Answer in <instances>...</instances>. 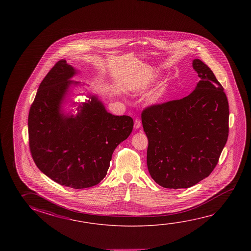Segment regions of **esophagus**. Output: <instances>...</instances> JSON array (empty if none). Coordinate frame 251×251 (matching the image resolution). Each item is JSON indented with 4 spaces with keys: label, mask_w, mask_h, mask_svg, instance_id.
Listing matches in <instances>:
<instances>
[{
    "label": "esophagus",
    "mask_w": 251,
    "mask_h": 251,
    "mask_svg": "<svg viewBox=\"0 0 251 251\" xmlns=\"http://www.w3.org/2000/svg\"><path fill=\"white\" fill-rule=\"evenodd\" d=\"M142 126V123H141V120L139 118H136L135 122H134V127L136 128H139Z\"/></svg>",
    "instance_id": "1"
}]
</instances>
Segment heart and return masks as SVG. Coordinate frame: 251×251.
Segmentation results:
<instances>
[{
	"mask_svg": "<svg viewBox=\"0 0 251 251\" xmlns=\"http://www.w3.org/2000/svg\"><path fill=\"white\" fill-rule=\"evenodd\" d=\"M165 93H166V88L164 87V86L160 87L158 90H156V92L151 96L150 102L153 103V104L160 102V101H162L163 99H164Z\"/></svg>",
	"mask_w": 251,
	"mask_h": 251,
	"instance_id": "1",
	"label": "heart"
}]
</instances>
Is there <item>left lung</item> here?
I'll return each mask as SVG.
<instances>
[{"mask_svg": "<svg viewBox=\"0 0 251 251\" xmlns=\"http://www.w3.org/2000/svg\"><path fill=\"white\" fill-rule=\"evenodd\" d=\"M193 66L201 81L189 95L152 104L142 112L149 173L165 188H188L208 177L228 136L223 86L201 59H194Z\"/></svg>", "mask_w": 251, "mask_h": 251, "instance_id": "1", "label": "left lung"}]
</instances>
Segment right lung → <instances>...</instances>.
<instances>
[{"label":"right lung","instance_id":"right-lung-1","mask_svg":"<svg viewBox=\"0 0 251 251\" xmlns=\"http://www.w3.org/2000/svg\"><path fill=\"white\" fill-rule=\"evenodd\" d=\"M75 73L61 59L42 80L29 108V147L35 164L47 177L83 189L106 177L113 152L130 135L134 122L130 116L107 113L95 96L83 103L76 117L61 114L60 104Z\"/></svg>","mask_w":251,"mask_h":251}]
</instances>
